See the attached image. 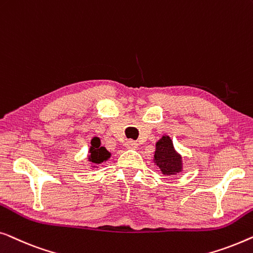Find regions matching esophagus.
<instances>
[{
    "label": "esophagus",
    "mask_w": 253,
    "mask_h": 253,
    "mask_svg": "<svg viewBox=\"0 0 253 253\" xmlns=\"http://www.w3.org/2000/svg\"><path fill=\"white\" fill-rule=\"evenodd\" d=\"M125 147L127 149H137V143L133 140H128L125 143Z\"/></svg>",
    "instance_id": "obj_1"
}]
</instances>
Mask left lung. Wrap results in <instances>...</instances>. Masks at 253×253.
<instances>
[{
  "label": "left lung",
  "mask_w": 253,
  "mask_h": 253,
  "mask_svg": "<svg viewBox=\"0 0 253 253\" xmlns=\"http://www.w3.org/2000/svg\"><path fill=\"white\" fill-rule=\"evenodd\" d=\"M152 162L159 167L164 175L172 176L183 172L182 156L175 150L169 135H163L162 138L156 142Z\"/></svg>",
  "instance_id": "1"
}]
</instances>
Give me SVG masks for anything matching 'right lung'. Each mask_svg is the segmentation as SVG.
I'll return each instance as SVG.
<instances>
[{
  "label": "right lung",
  "mask_w": 253,
  "mask_h": 253,
  "mask_svg": "<svg viewBox=\"0 0 253 253\" xmlns=\"http://www.w3.org/2000/svg\"><path fill=\"white\" fill-rule=\"evenodd\" d=\"M110 157H111V154L106 150L105 147H102L101 140L96 136L92 137L90 141L89 154L87 155V161L89 163L90 169H97L99 164L109 161Z\"/></svg>",
  "instance_id": "obj_1"
}]
</instances>
